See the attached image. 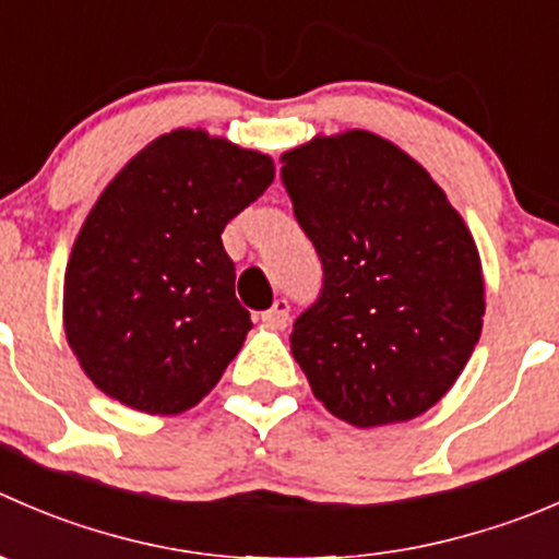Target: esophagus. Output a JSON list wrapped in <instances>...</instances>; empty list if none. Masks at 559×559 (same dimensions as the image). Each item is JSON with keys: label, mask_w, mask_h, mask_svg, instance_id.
<instances>
[{"label": "esophagus", "mask_w": 559, "mask_h": 559, "mask_svg": "<svg viewBox=\"0 0 559 559\" xmlns=\"http://www.w3.org/2000/svg\"><path fill=\"white\" fill-rule=\"evenodd\" d=\"M262 322L273 330H284L289 324V302L286 300H275L273 308L262 313Z\"/></svg>", "instance_id": "34e87169"}]
</instances>
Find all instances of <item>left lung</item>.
I'll use <instances>...</instances> for the list:
<instances>
[{"instance_id":"left-lung-1","label":"left lung","mask_w":559,"mask_h":559,"mask_svg":"<svg viewBox=\"0 0 559 559\" xmlns=\"http://www.w3.org/2000/svg\"><path fill=\"white\" fill-rule=\"evenodd\" d=\"M292 210L322 262L292 355L324 409L360 429L424 415L484 328L478 248L420 164L366 130L281 158Z\"/></svg>"}]
</instances>
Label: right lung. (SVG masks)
Here are the masks:
<instances>
[{"label":"right lung","instance_id":"obj_1","mask_svg":"<svg viewBox=\"0 0 559 559\" xmlns=\"http://www.w3.org/2000/svg\"><path fill=\"white\" fill-rule=\"evenodd\" d=\"M273 175L267 155L175 130L108 182L64 273L68 344L103 393L177 415L218 384L251 330L221 235Z\"/></svg>","mask_w":559,"mask_h":559}]
</instances>
